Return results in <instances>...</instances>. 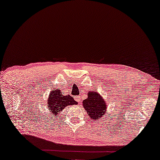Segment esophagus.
Here are the masks:
<instances>
[{
  "label": "esophagus",
  "mask_w": 160,
  "mask_h": 160,
  "mask_svg": "<svg viewBox=\"0 0 160 160\" xmlns=\"http://www.w3.org/2000/svg\"><path fill=\"white\" fill-rule=\"evenodd\" d=\"M75 100H76V101L80 102L81 101V97H80V96H76V97H75Z\"/></svg>",
  "instance_id": "obj_1"
}]
</instances>
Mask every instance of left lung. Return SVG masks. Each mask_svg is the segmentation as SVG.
<instances>
[{
  "label": "left lung",
  "mask_w": 160,
  "mask_h": 160,
  "mask_svg": "<svg viewBox=\"0 0 160 160\" xmlns=\"http://www.w3.org/2000/svg\"><path fill=\"white\" fill-rule=\"evenodd\" d=\"M88 97L83 101V107L85 108L88 117L95 121H98L102 116H106L108 108L106 100L102 96L95 91L88 92Z\"/></svg>",
  "instance_id": "left-lung-1"
}]
</instances>
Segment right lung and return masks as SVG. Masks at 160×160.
<instances>
[{
    "mask_svg": "<svg viewBox=\"0 0 160 160\" xmlns=\"http://www.w3.org/2000/svg\"><path fill=\"white\" fill-rule=\"evenodd\" d=\"M78 102L75 101L71 95H64L59 89H54L49 92L47 102V111L45 112L46 116L49 118L58 119L59 114L62 112L65 107L71 105H77Z\"/></svg>",
    "mask_w": 160,
    "mask_h": 160,
    "instance_id": "add662e5",
    "label": "right lung"
}]
</instances>
